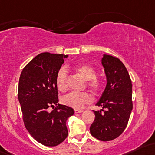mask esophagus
Returning a JSON list of instances; mask_svg holds the SVG:
<instances>
[{
  "instance_id": "esophagus-1",
  "label": "esophagus",
  "mask_w": 155,
  "mask_h": 155,
  "mask_svg": "<svg viewBox=\"0 0 155 155\" xmlns=\"http://www.w3.org/2000/svg\"><path fill=\"white\" fill-rule=\"evenodd\" d=\"M74 112H75V113H82L83 110H76V109H75Z\"/></svg>"
}]
</instances>
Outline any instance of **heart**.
<instances>
[{
	"instance_id": "b5f03b06",
	"label": "heart",
	"mask_w": 155,
	"mask_h": 155,
	"mask_svg": "<svg viewBox=\"0 0 155 155\" xmlns=\"http://www.w3.org/2000/svg\"><path fill=\"white\" fill-rule=\"evenodd\" d=\"M72 70L86 79L87 85L90 89L94 92L99 91L101 87V81L96 76V71L91 65L87 63H79L73 66ZM67 76V71L64 68H61L57 71L55 81L56 85L59 91L63 92L66 90ZM91 100L92 97L87 92H71L62 98V102L71 107L80 109L83 107L84 104L91 102Z\"/></svg>"
}]
</instances>
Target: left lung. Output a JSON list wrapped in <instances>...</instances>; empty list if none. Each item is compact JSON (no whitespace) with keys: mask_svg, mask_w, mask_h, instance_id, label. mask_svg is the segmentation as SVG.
<instances>
[{"mask_svg":"<svg viewBox=\"0 0 155 155\" xmlns=\"http://www.w3.org/2000/svg\"><path fill=\"white\" fill-rule=\"evenodd\" d=\"M107 77V85L94 111L95 120L91 134L98 140H114L124 131L132 110V85L128 71L120 59L104 54L101 59Z\"/></svg>","mask_w":155,"mask_h":155,"instance_id":"1","label":"left lung"}]
</instances>
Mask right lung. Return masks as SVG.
Returning <instances> with one entry per match:
<instances>
[{"label": "right lung", "instance_id": "add662e5", "mask_svg": "<svg viewBox=\"0 0 155 155\" xmlns=\"http://www.w3.org/2000/svg\"><path fill=\"white\" fill-rule=\"evenodd\" d=\"M68 57L42 53L25 66L20 76L18 100L24 125L37 142L46 147H56L65 140L68 135L66 121L74 114L71 107L58 104L55 81ZM49 107L54 108L51 113Z\"/></svg>", "mask_w": 155, "mask_h": 155}]
</instances>
